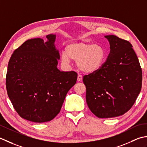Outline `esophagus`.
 <instances>
[{
	"mask_svg": "<svg viewBox=\"0 0 147 147\" xmlns=\"http://www.w3.org/2000/svg\"><path fill=\"white\" fill-rule=\"evenodd\" d=\"M82 80V76H80V75H78V76H77V81L80 82Z\"/></svg>",
	"mask_w": 147,
	"mask_h": 147,
	"instance_id": "34e87169",
	"label": "esophagus"
}]
</instances>
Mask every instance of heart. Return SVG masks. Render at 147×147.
Instances as JSON below:
<instances>
[{"label":"heart","mask_w":147,"mask_h":147,"mask_svg":"<svg viewBox=\"0 0 147 147\" xmlns=\"http://www.w3.org/2000/svg\"><path fill=\"white\" fill-rule=\"evenodd\" d=\"M71 60L77 62L78 68L85 73L98 70L105 60V51L100 45L84 40L74 41L68 44L61 54V61L69 65Z\"/></svg>","instance_id":"1"}]
</instances>
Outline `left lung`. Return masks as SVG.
Listing matches in <instances>:
<instances>
[{
	"label": "left lung",
	"instance_id": "1",
	"mask_svg": "<svg viewBox=\"0 0 147 147\" xmlns=\"http://www.w3.org/2000/svg\"><path fill=\"white\" fill-rule=\"evenodd\" d=\"M110 51L98 70L83 77L86 102L99 118L122 115L133 107L142 85V70L133 46L115 35H106Z\"/></svg>",
	"mask_w": 147,
	"mask_h": 147
}]
</instances>
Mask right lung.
Wrapping results in <instances>:
<instances>
[{"label": "right lung", "instance_id": "1", "mask_svg": "<svg viewBox=\"0 0 147 147\" xmlns=\"http://www.w3.org/2000/svg\"><path fill=\"white\" fill-rule=\"evenodd\" d=\"M25 41L14 51L8 63L6 89L21 117L41 123L60 112L68 91L76 84L77 74L57 68L59 54L56 35Z\"/></svg>", "mask_w": 147, "mask_h": 147}]
</instances>
